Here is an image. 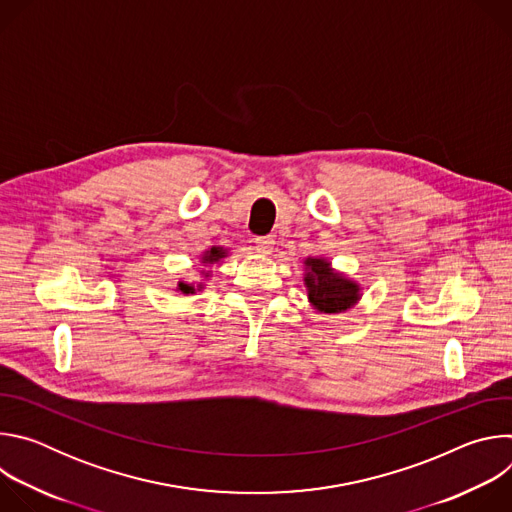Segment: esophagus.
Returning <instances> with one entry per match:
<instances>
[{
	"mask_svg": "<svg viewBox=\"0 0 512 512\" xmlns=\"http://www.w3.org/2000/svg\"><path fill=\"white\" fill-rule=\"evenodd\" d=\"M255 245H257V249H259L261 253H271V251H273V245H275V239H273L271 235H267V237H257V239H255Z\"/></svg>",
	"mask_w": 512,
	"mask_h": 512,
	"instance_id": "obj_1",
	"label": "esophagus"
}]
</instances>
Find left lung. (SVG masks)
Listing matches in <instances>:
<instances>
[{
  "label": "left lung",
  "mask_w": 512,
  "mask_h": 512,
  "mask_svg": "<svg viewBox=\"0 0 512 512\" xmlns=\"http://www.w3.org/2000/svg\"><path fill=\"white\" fill-rule=\"evenodd\" d=\"M306 287L312 306L324 314H338L354 306L360 298L358 283L330 269L326 259H306Z\"/></svg>",
  "instance_id": "1"
}]
</instances>
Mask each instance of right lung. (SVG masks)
<instances>
[{"label": "right lung", "instance_id": "add662e5", "mask_svg": "<svg viewBox=\"0 0 512 512\" xmlns=\"http://www.w3.org/2000/svg\"><path fill=\"white\" fill-rule=\"evenodd\" d=\"M223 257H227V251L223 247H212L210 251H206L202 255V263H216V261H221ZM178 289L182 291V294H194V285H190V283L180 281Z\"/></svg>", "mask_w": 512, "mask_h": 512}]
</instances>
